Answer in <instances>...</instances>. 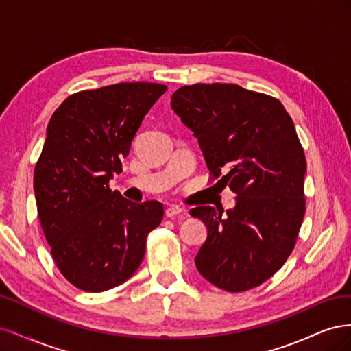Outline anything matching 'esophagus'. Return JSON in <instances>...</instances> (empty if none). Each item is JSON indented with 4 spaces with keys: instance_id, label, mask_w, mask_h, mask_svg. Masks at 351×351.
<instances>
[{
    "instance_id": "obj_1",
    "label": "esophagus",
    "mask_w": 351,
    "mask_h": 351,
    "mask_svg": "<svg viewBox=\"0 0 351 351\" xmlns=\"http://www.w3.org/2000/svg\"><path fill=\"white\" fill-rule=\"evenodd\" d=\"M184 214L186 212L182 209V208H178V206H174V205H171V206H168L167 209H165V217H168V218H176V217H184Z\"/></svg>"
}]
</instances>
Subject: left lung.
Listing matches in <instances>:
<instances>
[{"label": "left lung", "instance_id": "8db88e82", "mask_svg": "<svg viewBox=\"0 0 351 351\" xmlns=\"http://www.w3.org/2000/svg\"><path fill=\"white\" fill-rule=\"evenodd\" d=\"M193 132L217 184L237 195L226 217L212 206L200 218L208 237L195 263L202 277L231 293L269 280L294 249L304 210L306 158L282 104L239 84L196 83L171 97Z\"/></svg>", "mask_w": 351, "mask_h": 351}]
</instances>
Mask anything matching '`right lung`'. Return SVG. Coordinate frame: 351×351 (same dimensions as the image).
Returning <instances> with one entry per match:
<instances>
[{"instance_id": "obj_1", "label": "right lung", "mask_w": 351, "mask_h": 351, "mask_svg": "<svg viewBox=\"0 0 351 351\" xmlns=\"http://www.w3.org/2000/svg\"><path fill=\"white\" fill-rule=\"evenodd\" d=\"M165 84L117 83L69 97L52 114L35 167L38 215L60 272L99 293L141 267L146 237L162 221L156 200L134 204L108 183Z\"/></svg>"}]
</instances>
